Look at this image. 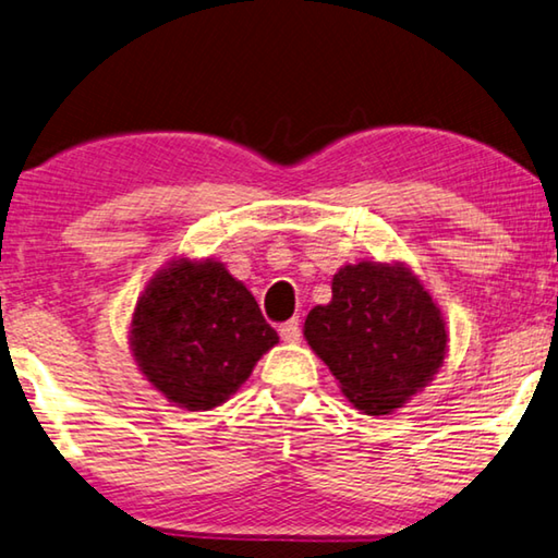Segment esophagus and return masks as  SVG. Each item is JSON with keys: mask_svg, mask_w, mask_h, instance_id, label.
<instances>
[{"mask_svg": "<svg viewBox=\"0 0 558 558\" xmlns=\"http://www.w3.org/2000/svg\"><path fill=\"white\" fill-rule=\"evenodd\" d=\"M279 336L284 343H296L301 339V326H299V318H289L287 324L279 326Z\"/></svg>", "mask_w": 558, "mask_h": 558, "instance_id": "esophagus-1", "label": "esophagus"}]
</instances>
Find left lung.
Returning a JSON list of instances; mask_svg holds the SVG:
<instances>
[{
  "label": "left lung",
  "mask_w": 558,
  "mask_h": 558,
  "mask_svg": "<svg viewBox=\"0 0 558 558\" xmlns=\"http://www.w3.org/2000/svg\"><path fill=\"white\" fill-rule=\"evenodd\" d=\"M331 301L304 322V339L355 410L390 415L442 368L450 333L445 316L405 262L343 264Z\"/></svg>",
  "instance_id": "obj_1"
}]
</instances>
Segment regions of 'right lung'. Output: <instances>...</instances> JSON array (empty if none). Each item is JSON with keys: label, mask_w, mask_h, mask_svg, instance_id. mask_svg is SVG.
Returning <instances> with one entry per match:
<instances>
[{"label": "right lung", "mask_w": 558, "mask_h": 558, "mask_svg": "<svg viewBox=\"0 0 558 558\" xmlns=\"http://www.w3.org/2000/svg\"><path fill=\"white\" fill-rule=\"evenodd\" d=\"M277 343L252 291L222 262L187 254L153 274L128 326L141 376L193 413L227 403Z\"/></svg>", "instance_id": "1"}]
</instances>
